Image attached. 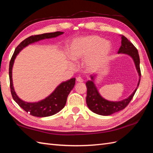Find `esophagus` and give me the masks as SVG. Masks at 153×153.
Here are the masks:
<instances>
[{"label":"esophagus","instance_id":"34e87169","mask_svg":"<svg viewBox=\"0 0 153 153\" xmlns=\"http://www.w3.org/2000/svg\"><path fill=\"white\" fill-rule=\"evenodd\" d=\"M76 82H79V83L83 82V79H82V78H81L80 77H77V78H76Z\"/></svg>","mask_w":153,"mask_h":153}]
</instances>
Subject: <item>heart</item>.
Here are the masks:
<instances>
[{
    "instance_id": "1",
    "label": "heart",
    "mask_w": 153,
    "mask_h": 153,
    "mask_svg": "<svg viewBox=\"0 0 153 153\" xmlns=\"http://www.w3.org/2000/svg\"><path fill=\"white\" fill-rule=\"evenodd\" d=\"M111 51V45L97 35L74 39L70 47L69 54L72 60L87 58L84 67L88 71L95 70L101 66Z\"/></svg>"
}]
</instances>
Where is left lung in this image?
<instances>
[{
	"label": "left lung",
	"instance_id": "obj_1",
	"mask_svg": "<svg viewBox=\"0 0 153 153\" xmlns=\"http://www.w3.org/2000/svg\"><path fill=\"white\" fill-rule=\"evenodd\" d=\"M122 42L120 46L118 54H124L130 56L134 62L136 70L137 71L139 75V81L137 83V87L134 90L130 95L128 98L125 99L120 101H110L106 100L100 95L98 89L95 84V79L97 77L96 74L91 75V80L87 81L86 82L87 86V97L86 102L87 106L94 113L102 116H109L112 114L119 112L120 110L124 109L128 106L129 102L131 101L133 97L137 91V87L139 85L141 80V70L139 64H140V59L137 50L134 45H133L128 39L123 35H121Z\"/></svg>",
	"mask_w": 153,
	"mask_h": 153
}]
</instances>
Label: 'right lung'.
Segmentation results:
<instances>
[{
	"label": "right lung",
	"instance_id": "right-lung-1",
	"mask_svg": "<svg viewBox=\"0 0 153 153\" xmlns=\"http://www.w3.org/2000/svg\"><path fill=\"white\" fill-rule=\"evenodd\" d=\"M64 32L56 31L53 33H47L37 35H32L25 39L21 42L18 46L16 47L14 54L10 62L9 65V77L10 83V90L13 99L15 102L24 109L25 112L30 114L31 115L36 117H47L53 116L55 114L60 112L66 105L68 96L75 85L76 78H71L66 82H62L51 95L46 98L39 100L38 102H29L22 100L16 93L12 82V68L17 55L23 48L28 46L29 45L34 43L41 40L46 39L54 38L60 35H62Z\"/></svg>",
	"mask_w": 153,
	"mask_h": 153
}]
</instances>
